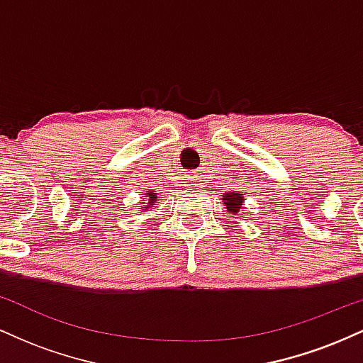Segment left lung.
<instances>
[{
	"label": "left lung",
	"instance_id": "obj_1",
	"mask_svg": "<svg viewBox=\"0 0 363 363\" xmlns=\"http://www.w3.org/2000/svg\"><path fill=\"white\" fill-rule=\"evenodd\" d=\"M222 199H223V205H225V208H227L228 213L237 215L239 211L244 210V206H242L244 198H242V194H239L237 191H234V193H225Z\"/></svg>",
	"mask_w": 363,
	"mask_h": 363
}]
</instances>
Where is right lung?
<instances>
[{"mask_svg":"<svg viewBox=\"0 0 363 363\" xmlns=\"http://www.w3.org/2000/svg\"><path fill=\"white\" fill-rule=\"evenodd\" d=\"M145 193H147V196H145V198H148V199H147L148 203H143V206L140 208V211H141V210H143V211H148V208L152 206L153 203L157 201V193H155V191L150 189V191H145Z\"/></svg>","mask_w":363,"mask_h":363,"instance_id":"right-lung-1","label":"right lung"}]
</instances>
